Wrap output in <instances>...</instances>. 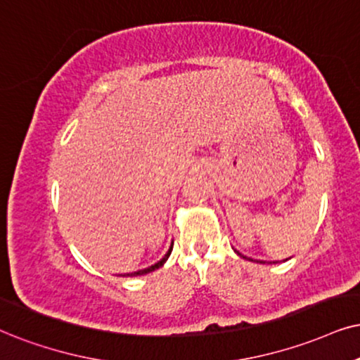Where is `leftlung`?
<instances>
[{"mask_svg":"<svg viewBox=\"0 0 360 360\" xmlns=\"http://www.w3.org/2000/svg\"><path fill=\"white\" fill-rule=\"evenodd\" d=\"M238 254H239V252H238ZM239 256H240V254H239ZM243 257H244V256H243Z\"/></svg>","mask_w":360,"mask_h":360,"instance_id":"8db88e82","label":"left lung"}]
</instances>
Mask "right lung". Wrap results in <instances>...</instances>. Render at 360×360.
<instances>
[{
  "label": "right lung",
  "mask_w": 360,
  "mask_h": 360,
  "mask_svg": "<svg viewBox=\"0 0 360 360\" xmlns=\"http://www.w3.org/2000/svg\"><path fill=\"white\" fill-rule=\"evenodd\" d=\"M171 251H172V245L169 248V251H167V254L165 257L161 259V261L159 262H156L154 264V266H151V267H148V269H143V271H138V272H131V274H126V276H129V277H134V276H144V274H148V272H153V271H156V269H159V267L162 266V264H165L166 261H167V257H169V254H171Z\"/></svg>",
  "instance_id": "add662e5"
}]
</instances>
